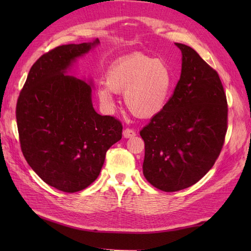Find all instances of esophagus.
Segmentation results:
<instances>
[{
    "instance_id": "1",
    "label": "esophagus",
    "mask_w": 251,
    "mask_h": 251,
    "mask_svg": "<svg viewBox=\"0 0 251 251\" xmlns=\"http://www.w3.org/2000/svg\"><path fill=\"white\" fill-rule=\"evenodd\" d=\"M123 136H124V138H132L136 136V131L131 128H126L123 130Z\"/></svg>"
}]
</instances>
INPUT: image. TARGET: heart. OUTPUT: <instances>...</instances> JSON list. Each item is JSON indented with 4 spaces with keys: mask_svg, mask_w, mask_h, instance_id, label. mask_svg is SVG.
Instances as JSON below:
<instances>
[{
    "mask_svg": "<svg viewBox=\"0 0 251 251\" xmlns=\"http://www.w3.org/2000/svg\"><path fill=\"white\" fill-rule=\"evenodd\" d=\"M174 84L168 63L143 52L122 57L105 73V86L98 89V97L105 106H113L112 93H124L127 110L140 119H150L167 104Z\"/></svg>",
    "mask_w": 251,
    "mask_h": 251,
    "instance_id": "b5f03b06",
    "label": "heart"
}]
</instances>
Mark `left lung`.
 I'll return each instance as SVG.
<instances>
[{
	"instance_id": "left-lung-1",
	"label": "left lung",
	"mask_w": 251,
	"mask_h": 251,
	"mask_svg": "<svg viewBox=\"0 0 251 251\" xmlns=\"http://www.w3.org/2000/svg\"><path fill=\"white\" fill-rule=\"evenodd\" d=\"M182 69L165 108L140 131L143 175L156 189L176 192L195 184L214 166L227 129L221 79L192 47L176 43Z\"/></svg>"
}]
</instances>
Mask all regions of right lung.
<instances>
[{
    "mask_svg": "<svg viewBox=\"0 0 251 251\" xmlns=\"http://www.w3.org/2000/svg\"><path fill=\"white\" fill-rule=\"evenodd\" d=\"M97 44L98 39L61 45L42 55L16 105L25 161L44 182L67 193L86 189L98 178L106 151L122 138V123L95 111L93 85L66 74Z\"/></svg>",
    "mask_w": 251,
    "mask_h": 251,
    "instance_id": "1",
    "label": "right lung"
}]
</instances>
